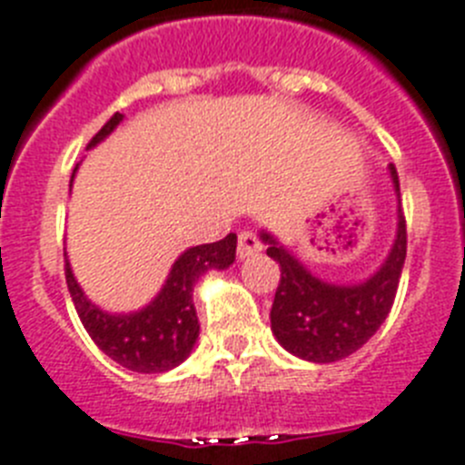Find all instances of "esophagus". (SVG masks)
<instances>
[{"instance_id":"obj_1","label":"esophagus","mask_w":465,"mask_h":465,"mask_svg":"<svg viewBox=\"0 0 465 465\" xmlns=\"http://www.w3.org/2000/svg\"><path fill=\"white\" fill-rule=\"evenodd\" d=\"M259 252H261L259 237L253 235L252 230L240 232V240H237V256H240V259H249V256H253V253H259Z\"/></svg>"}]
</instances>
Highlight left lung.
I'll return each mask as SVG.
<instances>
[{
	"label": "left lung",
	"instance_id": "8db88e82",
	"mask_svg": "<svg viewBox=\"0 0 465 465\" xmlns=\"http://www.w3.org/2000/svg\"><path fill=\"white\" fill-rule=\"evenodd\" d=\"M400 200L395 164H388ZM268 256L280 263V284L271 311V329L280 346L308 362H336L352 355L376 334L398 293L407 256V225L398 204V232L379 271L357 284L320 280L268 230H261Z\"/></svg>",
	"mask_w": 465,
	"mask_h": 465
}]
</instances>
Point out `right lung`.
Instances as JSON below:
<instances>
[{"instance_id":"add662e5","label":"right lung","mask_w":465,"mask_h":465,"mask_svg":"<svg viewBox=\"0 0 465 465\" xmlns=\"http://www.w3.org/2000/svg\"><path fill=\"white\" fill-rule=\"evenodd\" d=\"M124 114L114 113L103 124L86 148H96L108 138ZM77 172V166H74ZM74 178V173H73ZM73 185V181H70ZM237 235L230 232L212 244L185 249L172 265V272L162 284L160 293L136 312H105L91 303L73 275L65 259V282L77 308V315L98 348L110 360L138 374H162L178 367L193 352L200 336V322L193 303L194 282L206 271H225L235 261Z\"/></svg>"}]
</instances>
